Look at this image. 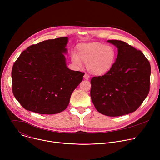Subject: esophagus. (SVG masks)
<instances>
[{
	"mask_svg": "<svg viewBox=\"0 0 160 160\" xmlns=\"http://www.w3.org/2000/svg\"><path fill=\"white\" fill-rule=\"evenodd\" d=\"M84 78L85 79H88L90 78V76H89V75L87 73H85V74L84 76Z\"/></svg>",
	"mask_w": 160,
	"mask_h": 160,
	"instance_id": "esophagus-1",
	"label": "esophagus"
}]
</instances>
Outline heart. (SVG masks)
Returning a JSON list of instances; mask_svg holds the SVG:
<instances>
[{
    "label": "heart",
    "mask_w": 160,
    "mask_h": 160,
    "mask_svg": "<svg viewBox=\"0 0 160 160\" xmlns=\"http://www.w3.org/2000/svg\"><path fill=\"white\" fill-rule=\"evenodd\" d=\"M79 54L81 58L87 63L88 70L95 75H101L109 71L117 57L113 47L97 42L81 45ZM72 60L76 64L81 65V60L78 54H73Z\"/></svg>",
    "instance_id": "b5f03b06"
}]
</instances>
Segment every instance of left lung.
Wrapping results in <instances>:
<instances>
[{
    "instance_id": "obj_1",
    "label": "left lung",
    "mask_w": 160,
    "mask_h": 160,
    "mask_svg": "<svg viewBox=\"0 0 160 160\" xmlns=\"http://www.w3.org/2000/svg\"><path fill=\"white\" fill-rule=\"evenodd\" d=\"M108 42L117 47L118 55L104 75L92 78L90 96L99 113L118 117L136 111L148 95L151 69L141 51L123 41Z\"/></svg>"
}]
</instances>
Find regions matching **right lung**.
Returning <instances> with one entry per match:
<instances>
[{
    "label": "right lung",
    "mask_w": 160,
    "mask_h": 160,
    "mask_svg": "<svg viewBox=\"0 0 160 160\" xmlns=\"http://www.w3.org/2000/svg\"><path fill=\"white\" fill-rule=\"evenodd\" d=\"M67 37L47 40L28 47L11 71L12 90L26 110L40 114L60 113L82 81L84 72L70 70L63 53Z\"/></svg>",
    "instance_id": "obj_1"
}]
</instances>
